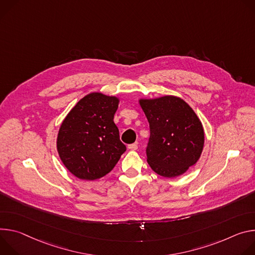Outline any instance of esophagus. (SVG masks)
<instances>
[{"label": "esophagus", "instance_id": "1", "mask_svg": "<svg viewBox=\"0 0 255 255\" xmlns=\"http://www.w3.org/2000/svg\"><path fill=\"white\" fill-rule=\"evenodd\" d=\"M128 150H136L137 149V144H130V145H128Z\"/></svg>", "mask_w": 255, "mask_h": 255}]
</instances>
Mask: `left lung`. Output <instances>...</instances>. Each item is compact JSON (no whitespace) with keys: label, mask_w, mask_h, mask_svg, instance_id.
<instances>
[{"label":"left lung","mask_w":255,"mask_h":255,"mask_svg":"<svg viewBox=\"0 0 255 255\" xmlns=\"http://www.w3.org/2000/svg\"><path fill=\"white\" fill-rule=\"evenodd\" d=\"M138 103L150 125L148 164L160 176L182 175L199 161L204 149L205 131L201 120L177 96L140 98Z\"/></svg>","instance_id":"1"}]
</instances>
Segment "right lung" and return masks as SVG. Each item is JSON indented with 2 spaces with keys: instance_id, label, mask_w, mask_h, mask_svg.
Segmentation results:
<instances>
[{
  "instance_id": "1",
  "label": "right lung",
  "mask_w": 255,
  "mask_h": 255,
  "mask_svg": "<svg viewBox=\"0 0 255 255\" xmlns=\"http://www.w3.org/2000/svg\"><path fill=\"white\" fill-rule=\"evenodd\" d=\"M120 98L100 92L84 96L63 121L56 150L68 170L82 180H96L109 173L126 146L113 122Z\"/></svg>"
}]
</instances>
